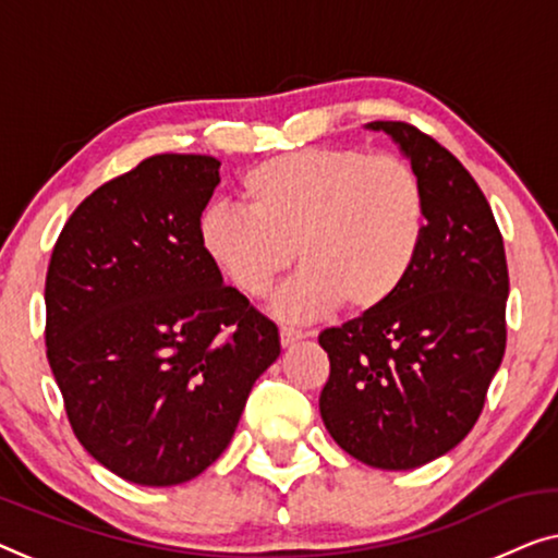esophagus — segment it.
<instances>
[{"instance_id": "34e87169", "label": "esophagus", "mask_w": 558, "mask_h": 558, "mask_svg": "<svg viewBox=\"0 0 558 558\" xmlns=\"http://www.w3.org/2000/svg\"><path fill=\"white\" fill-rule=\"evenodd\" d=\"M304 337H306V332H302V329H296V327H281L279 329V339H281V344H284V347L294 344V342H299V339H304Z\"/></svg>"}]
</instances>
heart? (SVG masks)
Here are the masks:
<instances>
[{
  "mask_svg": "<svg viewBox=\"0 0 558 558\" xmlns=\"http://www.w3.org/2000/svg\"><path fill=\"white\" fill-rule=\"evenodd\" d=\"M243 211L208 208L204 254L241 294L269 296L302 274L279 312L304 319L332 306L369 314L405 287L425 241V191L408 160L335 145L269 158L239 183Z\"/></svg>",
  "mask_w": 558,
  "mask_h": 558,
  "instance_id": "b5f03b06",
  "label": "heart"
}]
</instances>
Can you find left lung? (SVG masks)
Masks as SVG:
<instances>
[{
  "instance_id": "8db88e82",
  "label": "left lung",
  "mask_w": 558,
  "mask_h": 558,
  "mask_svg": "<svg viewBox=\"0 0 558 558\" xmlns=\"http://www.w3.org/2000/svg\"><path fill=\"white\" fill-rule=\"evenodd\" d=\"M369 128L423 183L425 241L390 302L319 335V413L352 458L410 471L456 448L481 415L506 352L508 266L494 211L453 153L402 120Z\"/></svg>"
}]
</instances>
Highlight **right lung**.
<instances>
[{
    "mask_svg": "<svg viewBox=\"0 0 558 558\" xmlns=\"http://www.w3.org/2000/svg\"><path fill=\"white\" fill-rule=\"evenodd\" d=\"M219 166L141 160L72 211L47 266V362L72 433L138 486L204 473L281 352L277 325L201 248Z\"/></svg>",
    "mask_w": 558,
    "mask_h": 558,
    "instance_id": "add662e5",
    "label": "right lung"
}]
</instances>
